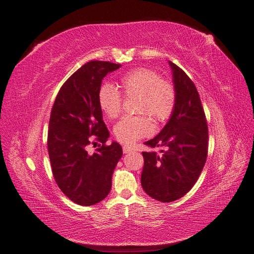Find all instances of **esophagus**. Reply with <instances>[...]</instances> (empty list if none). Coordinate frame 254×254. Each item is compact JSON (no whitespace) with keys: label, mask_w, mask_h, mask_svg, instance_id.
Wrapping results in <instances>:
<instances>
[{"label":"esophagus","mask_w":254,"mask_h":254,"mask_svg":"<svg viewBox=\"0 0 254 254\" xmlns=\"http://www.w3.org/2000/svg\"><path fill=\"white\" fill-rule=\"evenodd\" d=\"M129 152H132V148L129 147V146H123V153H129Z\"/></svg>","instance_id":"esophagus-1"}]
</instances>
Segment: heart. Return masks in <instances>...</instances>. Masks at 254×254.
<instances>
[{
  "mask_svg": "<svg viewBox=\"0 0 254 254\" xmlns=\"http://www.w3.org/2000/svg\"><path fill=\"white\" fill-rule=\"evenodd\" d=\"M120 85L125 97H138L137 113L150 116L155 124H164L174 113L177 104L175 85L162 78L148 67H137L121 77ZM98 103L109 119L119 117L123 107L121 92L111 84H103L98 91ZM152 132V124L146 116H126L116 124V140L132 145Z\"/></svg>",
  "mask_w": 254,
  "mask_h": 254,
  "instance_id": "b5f03b06",
  "label": "heart"
}]
</instances>
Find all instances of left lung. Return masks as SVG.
I'll use <instances>...</instances> for the list:
<instances>
[{"mask_svg": "<svg viewBox=\"0 0 254 254\" xmlns=\"http://www.w3.org/2000/svg\"><path fill=\"white\" fill-rule=\"evenodd\" d=\"M177 104L169 122L148 146H166L162 155L142 152L141 184L152 198L171 202L194 187L208 155V124L195 84L181 67L172 64Z\"/></svg>", "mask_w": 254, "mask_h": 254, "instance_id": "8db88e82", "label": "left lung"}]
</instances>
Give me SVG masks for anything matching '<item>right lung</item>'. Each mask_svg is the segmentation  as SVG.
Returning <instances> with one entry per match:
<instances>
[{
    "instance_id": "obj_1",
    "label": "right lung",
    "mask_w": 254,
    "mask_h": 254,
    "mask_svg": "<svg viewBox=\"0 0 254 254\" xmlns=\"http://www.w3.org/2000/svg\"><path fill=\"white\" fill-rule=\"evenodd\" d=\"M120 66L99 60L85 64L61 86L52 108L47 147L53 175L61 191L80 206L106 198L123 155L119 143L107 144L110 132L98 103L102 78ZM96 140L103 145L89 154L87 145Z\"/></svg>"
}]
</instances>
